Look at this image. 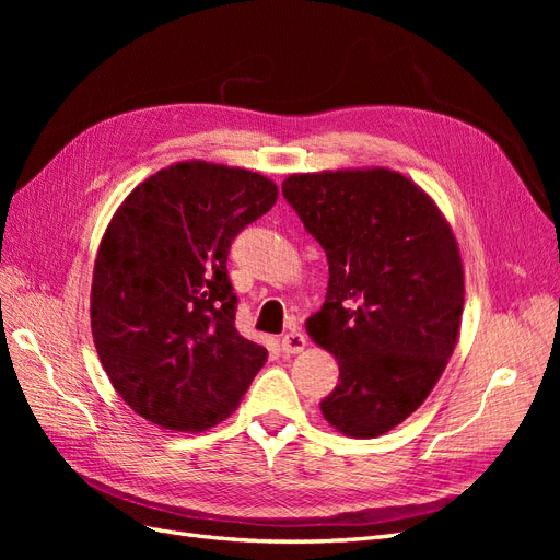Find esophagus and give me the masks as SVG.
Masks as SVG:
<instances>
[{
    "mask_svg": "<svg viewBox=\"0 0 560 560\" xmlns=\"http://www.w3.org/2000/svg\"><path fill=\"white\" fill-rule=\"evenodd\" d=\"M303 348H306V336H303L301 331H290L282 336V352L299 354Z\"/></svg>",
    "mask_w": 560,
    "mask_h": 560,
    "instance_id": "34e87169",
    "label": "esophagus"
}]
</instances>
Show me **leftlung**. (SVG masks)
Here are the masks:
<instances>
[{
  "label": "left lung",
  "instance_id": "left-lung-1",
  "mask_svg": "<svg viewBox=\"0 0 560 560\" xmlns=\"http://www.w3.org/2000/svg\"><path fill=\"white\" fill-rule=\"evenodd\" d=\"M282 196L329 261L308 334L338 360L322 416L348 436H378L425 401L453 354L465 282L453 233L399 173L292 175Z\"/></svg>",
  "mask_w": 560,
  "mask_h": 560
}]
</instances>
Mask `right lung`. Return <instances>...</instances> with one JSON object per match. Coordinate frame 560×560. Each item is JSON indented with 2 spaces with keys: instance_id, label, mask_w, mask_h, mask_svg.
<instances>
[{
  "instance_id": "add662e5",
  "label": "right lung",
  "mask_w": 560,
  "mask_h": 560,
  "mask_svg": "<svg viewBox=\"0 0 560 560\" xmlns=\"http://www.w3.org/2000/svg\"><path fill=\"white\" fill-rule=\"evenodd\" d=\"M278 186L206 161L175 163L135 189L97 249L93 341L135 413L165 430L224 420L266 362L235 329L229 252L264 217Z\"/></svg>"
}]
</instances>
